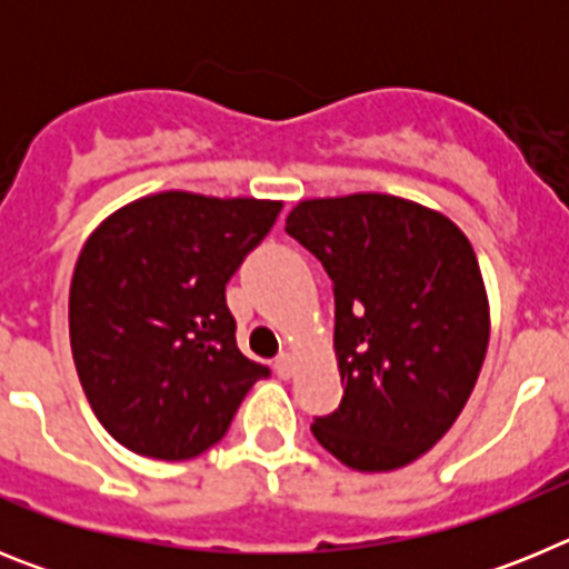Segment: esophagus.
Masks as SVG:
<instances>
[{"instance_id": "1", "label": "esophagus", "mask_w": 569, "mask_h": 569, "mask_svg": "<svg viewBox=\"0 0 569 569\" xmlns=\"http://www.w3.org/2000/svg\"><path fill=\"white\" fill-rule=\"evenodd\" d=\"M273 367H276V376H279V379H290V373H293V356L279 353L276 356Z\"/></svg>"}]
</instances>
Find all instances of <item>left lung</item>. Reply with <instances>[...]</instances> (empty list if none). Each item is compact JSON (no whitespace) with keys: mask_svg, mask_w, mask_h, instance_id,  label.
Masks as SVG:
<instances>
[{"mask_svg":"<svg viewBox=\"0 0 569 569\" xmlns=\"http://www.w3.org/2000/svg\"><path fill=\"white\" fill-rule=\"evenodd\" d=\"M333 281L345 396L310 430L365 472L427 453L470 399L490 339L479 261L447 216L399 196L299 202L284 224Z\"/></svg>","mask_w":569,"mask_h":569,"instance_id":"left-lung-1","label":"left lung"}]
</instances>
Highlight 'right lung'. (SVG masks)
<instances>
[{
    "instance_id": "obj_1",
    "label": "right lung",
    "mask_w": 569,
    "mask_h": 569,
    "mask_svg": "<svg viewBox=\"0 0 569 569\" xmlns=\"http://www.w3.org/2000/svg\"><path fill=\"white\" fill-rule=\"evenodd\" d=\"M281 202L144 196L99 224L70 281V350L90 407L128 450L184 461L228 433L270 367L236 347L224 284Z\"/></svg>"
}]
</instances>
